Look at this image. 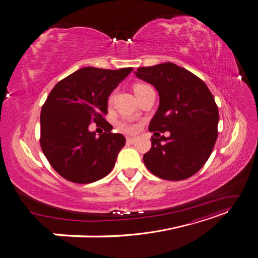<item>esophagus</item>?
<instances>
[{
  "mask_svg": "<svg viewBox=\"0 0 258 258\" xmlns=\"http://www.w3.org/2000/svg\"><path fill=\"white\" fill-rule=\"evenodd\" d=\"M136 141H137L136 138H132V137H128L127 138V143L128 144H134Z\"/></svg>",
  "mask_w": 258,
  "mask_h": 258,
  "instance_id": "obj_1",
  "label": "esophagus"
}]
</instances>
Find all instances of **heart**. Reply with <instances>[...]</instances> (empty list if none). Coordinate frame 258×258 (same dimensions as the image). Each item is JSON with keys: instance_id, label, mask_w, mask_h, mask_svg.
<instances>
[{"instance_id": "obj_1", "label": "heart", "mask_w": 258, "mask_h": 258, "mask_svg": "<svg viewBox=\"0 0 258 258\" xmlns=\"http://www.w3.org/2000/svg\"><path fill=\"white\" fill-rule=\"evenodd\" d=\"M145 87H147L146 85H137L136 87H135V92L137 93V92H139L140 90L144 89ZM112 99H113V97L110 98V102L112 101ZM120 128H121V130L124 131V132H135V131L137 130L138 126H137L136 123H134V122L126 121V122H121V123H120Z\"/></svg>"}]
</instances>
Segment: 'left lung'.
I'll return each mask as SVG.
<instances>
[{
	"mask_svg": "<svg viewBox=\"0 0 258 258\" xmlns=\"http://www.w3.org/2000/svg\"><path fill=\"white\" fill-rule=\"evenodd\" d=\"M136 77L158 91L159 106L148 130L170 132L152 137L143 161L153 174L181 181L197 173L213 151L220 115L212 93L198 76L172 62L139 68Z\"/></svg>",
	"mask_w": 258,
	"mask_h": 258,
	"instance_id": "1",
	"label": "left lung"
}]
</instances>
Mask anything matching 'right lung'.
<instances>
[{
    "label": "right lung",
    "mask_w": 258,
    "mask_h": 258,
    "mask_svg": "<svg viewBox=\"0 0 258 258\" xmlns=\"http://www.w3.org/2000/svg\"><path fill=\"white\" fill-rule=\"evenodd\" d=\"M132 68L105 70L86 67L60 81L46 99L41 113V147L51 167L68 181L88 184L106 176L126 143L112 134L104 118L108 97ZM105 122L95 136L89 123Z\"/></svg>",
    "instance_id": "right-lung-1"
}]
</instances>
